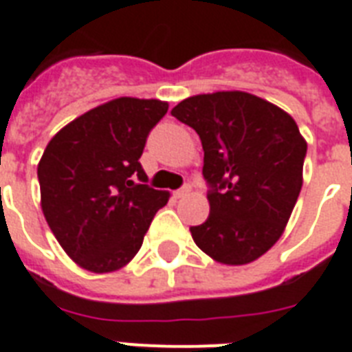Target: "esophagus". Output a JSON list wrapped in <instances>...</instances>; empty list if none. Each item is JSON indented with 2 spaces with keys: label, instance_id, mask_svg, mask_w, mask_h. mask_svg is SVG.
<instances>
[{
  "label": "esophagus",
  "instance_id": "1",
  "mask_svg": "<svg viewBox=\"0 0 352 352\" xmlns=\"http://www.w3.org/2000/svg\"><path fill=\"white\" fill-rule=\"evenodd\" d=\"M190 192H192V188H190V186H188V184H186V186H182L181 190H175V192H173V195H175L177 199H181V197H184V195H188V194H190Z\"/></svg>",
  "mask_w": 352,
  "mask_h": 352
}]
</instances>
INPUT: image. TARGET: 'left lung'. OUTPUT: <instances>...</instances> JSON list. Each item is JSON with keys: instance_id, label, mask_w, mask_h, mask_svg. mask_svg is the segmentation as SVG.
<instances>
[{"instance_id": "1", "label": "left lung", "mask_w": 352, "mask_h": 352, "mask_svg": "<svg viewBox=\"0 0 352 352\" xmlns=\"http://www.w3.org/2000/svg\"><path fill=\"white\" fill-rule=\"evenodd\" d=\"M199 134L210 214L190 227L219 264L243 265L283 236L302 186L307 140L288 112L253 94L214 92L171 111Z\"/></svg>"}]
</instances>
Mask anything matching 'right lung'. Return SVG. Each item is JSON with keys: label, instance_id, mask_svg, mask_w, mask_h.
I'll use <instances>...</instances> for the list:
<instances>
[{"label": "right lung", "instance_id": "add662e5", "mask_svg": "<svg viewBox=\"0 0 352 352\" xmlns=\"http://www.w3.org/2000/svg\"><path fill=\"white\" fill-rule=\"evenodd\" d=\"M168 112L160 99L118 98L58 131L38 162L40 205L60 248L82 270L111 273L142 248L170 194L149 188L138 162Z\"/></svg>", "mask_w": 352, "mask_h": 352}]
</instances>
